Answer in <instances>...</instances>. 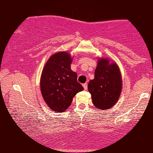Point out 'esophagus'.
<instances>
[{"label": "esophagus", "instance_id": "obj_1", "mask_svg": "<svg viewBox=\"0 0 153 153\" xmlns=\"http://www.w3.org/2000/svg\"><path fill=\"white\" fill-rule=\"evenodd\" d=\"M83 87H84V89L86 90V89H87V84H86V83L84 84H83Z\"/></svg>", "mask_w": 153, "mask_h": 153}]
</instances>
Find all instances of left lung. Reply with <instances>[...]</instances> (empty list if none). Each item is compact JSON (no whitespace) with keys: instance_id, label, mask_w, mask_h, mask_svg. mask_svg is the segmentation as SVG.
Instances as JSON below:
<instances>
[{"instance_id":"obj_1","label":"left lung","mask_w":153,"mask_h":153,"mask_svg":"<svg viewBox=\"0 0 153 153\" xmlns=\"http://www.w3.org/2000/svg\"><path fill=\"white\" fill-rule=\"evenodd\" d=\"M88 89L93 103L99 110L111 108L117 102L122 89V78L118 65L108 59L99 60L94 78L88 82Z\"/></svg>"}]
</instances>
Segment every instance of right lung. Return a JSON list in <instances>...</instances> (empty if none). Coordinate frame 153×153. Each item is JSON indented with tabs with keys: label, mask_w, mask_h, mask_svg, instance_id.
Segmentation results:
<instances>
[{
	"label": "right lung",
	"mask_w": 153,
	"mask_h": 153,
	"mask_svg": "<svg viewBox=\"0 0 153 153\" xmlns=\"http://www.w3.org/2000/svg\"><path fill=\"white\" fill-rule=\"evenodd\" d=\"M71 58L66 52L56 53L46 62L41 77V91L50 109L63 112L69 107L73 98L83 91L77 81V75L71 69Z\"/></svg>",
	"instance_id": "add662e5"
}]
</instances>
